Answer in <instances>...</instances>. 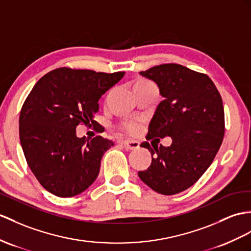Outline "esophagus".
I'll use <instances>...</instances> for the list:
<instances>
[{"mask_svg":"<svg viewBox=\"0 0 251 251\" xmlns=\"http://www.w3.org/2000/svg\"><path fill=\"white\" fill-rule=\"evenodd\" d=\"M121 144L127 150H136L139 148V143L136 142V140H124V142H121Z\"/></svg>","mask_w":251,"mask_h":251,"instance_id":"obj_1","label":"esophagus"}]
</instances>
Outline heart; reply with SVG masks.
I'll return each mask as SVG.
<instances>
[{
    "mask_svg": "<svg viewBox=\"0 0 251 251\" xmlns=\"http://www.w3.org/2000/svg\"><path fill=\"white\" fill-rule=\"evenodd\" d=\"M139 82H146V81H143V79H142V81H139ZM139 127H140V124H139L138 121H136V120L126 121V122H124V124L120 126V129L122 131H125L126 133H129V134L136 133L139 130Z\"/></svg>",
    "mask_w": 251,
    "mask_h": 251,
    "instance_id": "obj_1",
    "label": "heart"
}]
</instances>
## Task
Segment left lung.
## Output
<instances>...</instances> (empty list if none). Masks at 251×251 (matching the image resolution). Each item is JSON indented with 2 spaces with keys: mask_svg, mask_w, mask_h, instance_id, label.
<instances>
[{
  "mask_svg": "<svg viewBox=\"0 0 251 251\" xmlns=\"http://www.w3.org/2000/svg\"><path fill=\"white\" fill-rule=\"evenodd\" d=\"M139 73L153 81L164 98L150 121L147 139L169 136L173 144L151 148L143 143L152 162L138 176L158 194H179L200 179L221 148L222 97L209 76L182 65L163 64Z\"/></svg>",
  "mask_w": 251,
  "mask_h": 251,
  "instance_id": "left-lung-1",
  "label": "left lung"
}]
</instances>
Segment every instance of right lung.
Here are the masks:
<instances>
[{
  "instance_id": "obj_1",
  "label": "right lung",
  "mask_w": 251,
  "mask_h": 251,
  "mask_svg": "<svg viewBox=\"0 0 251 251\" xmlns=\"http://www.w3.org/2000/svg\"><path fill=\"white\" fill-rule=\"evenodd\" d=\"M124 75L58 68L35 84L21 108L20 143L28 167L48 192L72 197L97 179L101 158L114 143L101 136L78 138L75 129L97 125L98 101Z\"/></svg>"
}]
</instances>
